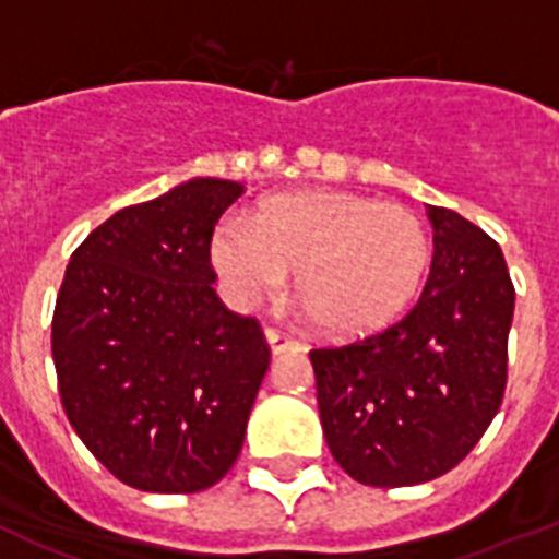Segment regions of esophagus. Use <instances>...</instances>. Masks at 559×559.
Masks as SVG:
<instances>
[{"label": "esophagus", "mask_w": 559, "mask_h": 559, "mask_svg": "<svg viewBox=\"0 0 559 559\" xmlns=\"http://www.w3.org/2000/svg\"><path fill=\"white\" fill-rule=\"evenodd\" d=\"M264 336H267V345H270V350H273L275 356L298 354V350H300V342H295L292 336L281 334V331H275V329L264 331Z\"/></svg>", "instance_id": "esophagus-1"}]
</instances>
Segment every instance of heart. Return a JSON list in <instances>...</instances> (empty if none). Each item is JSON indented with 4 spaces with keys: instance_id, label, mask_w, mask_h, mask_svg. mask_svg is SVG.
I'll return each instance as SVG.
<instances>
[{
    "instance_id": "1",
    "label": "heart",
    "mask_w": 559,
    "mask_h": 559,
    "mask_svg": "<svg viewBox=\"0 0 559 559\" xmlns=\"http://www.w3.org/2000/svg\"><path fill=\"white\" fill-rule=\"evenodd\" d=\"M431 239L417 214L350 192H289L228 217L211 236L225 298L261 304L295 270V295L314 323L361 336L404 314L424 286Z\"/></svg>"
}]
</instances>
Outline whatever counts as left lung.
I'll return each instance as SVG.
<instances>
[{
	"instance_id": "8db88e82",
	"label": "left lung",
	"mask_w": 559,
	"mask_h": 559,
	"mask_svg": "<svg viewBox=\"0 0 559 559\" xmlns=\"http://www.w3.org/2000/svg\"><path fill=\"white\" fill-rule=\"evenodd\" d=\"M435 255L415 309L386 331L311 350L325 442L350 479L424 485L449 474L499 412L515 289L504 253L429 205Z\"/></svg>"
}]
</instances>
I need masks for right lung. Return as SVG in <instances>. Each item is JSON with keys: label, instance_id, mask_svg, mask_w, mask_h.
I'll return each mask as SVG.
<instances>
[{"label": "right lung", "instance_id": "right-lung-1", "mask_svg": "<svg viewBox=\"0 0 559 559\" xmlns=\"http://www.w3.org/2000/svg\"><path fill=\"white\" fill-rule=\"evenodd\" d=\"M245 192L192 178L85 236L52 317L60 401L85 449L135 490L198 492L242 451L270 348L214 292L211 234Z\"/></svg>", "mask_w": 559, "mask_h": 559}]
</instances>
